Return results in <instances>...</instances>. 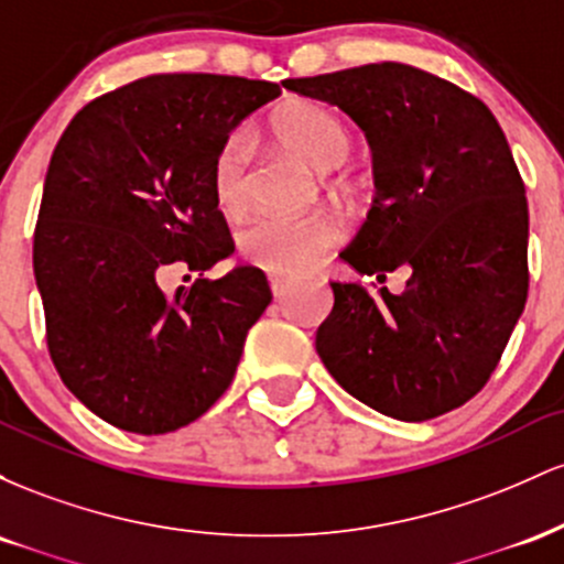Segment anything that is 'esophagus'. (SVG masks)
<instances>
[{
	"label": "esophagus",
	"instance_id": "34e87169",
	"mask_svg": "<svg viewBox=\"0 0 564 564\" xmlns=\"http://www.w3.org/2000/svg\"><path fill=\"white\" fill-rule=\"evenodd\" d=\"M296 286V278H286V275H270V289H273V294L281 300V296H286L289 291H294Z\"/></svg>",
	"mask_w": 564,
	"mask_h": 564
}]
</instances>
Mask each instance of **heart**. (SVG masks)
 I'll list each match as a JSON object with an SVG mask.
<instances>
[{
  "mask_svg": "<svg viewBox=\"0 0 564 564\" xmlns=\"http://www.w3.org/2000/svg\"><path fill=\"white\" fill-rule=\"evenodd\" d=\"M275 134L289 151L313 164L332 170L347 156L349 134L332 111L315 102H291L275 116ZM251 145L243 132L230 134L212 166V193L223 215H238L249 204ZM341 241V225L332 215H262L241 232V251L249 262L278 275H296L315 268Z\"/></svg>",
  "mask_w": 564,
  "mask_h": 564,
  "instance_id": "b5f03b06",
  "label": "heart"
}]
</instances>
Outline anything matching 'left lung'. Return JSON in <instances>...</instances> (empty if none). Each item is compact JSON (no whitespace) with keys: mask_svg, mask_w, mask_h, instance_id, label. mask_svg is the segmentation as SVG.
Instances as JSON below:
<instances>
[{"mask_svg":"<svg viewBox=\"0 0 564 564\" xmlns=\"http://www.w3.org/2000/svg\"><path fill=\"white\" fill-rule=\"evenodd\" d=\"M283 87L341 108L373 151L377 196L341 260L377 281L411 273L403 294L332 283L323 366L384 416H443L482 390L528 300V198L503 129L475 95L405 63Z\"/></svg>","mask_w":564,"mask_h":564,"instance_id":"1","label":"left lung"}]
</instances>
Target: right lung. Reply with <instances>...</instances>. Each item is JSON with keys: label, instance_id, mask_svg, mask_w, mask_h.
Segmentation results:
<instances>
[{"label": "right lung", "instance_id": "right-lung-1", "mask_svg": "<svg viewBox=\"0 0 564 564\" xmlns=\"http://www.w3.org/2000/svg\"><path fill=\"white\" fill-rule=\"evenodd\" d=\"M273 82L156 74L70 119L44 177L34 275L63 384L102 422L164 435L223 398L273 294L260 268L196 278L166 296L172 264L204 273L232 254L212 166Z\"/></svg>", "mask_w": 564, "mask_h": 564}]
</instances>
